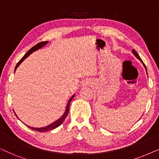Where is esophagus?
I'll list each match as a JSON object with an SVG mask.
<instances>
[{
  "label": "esophagus",
  "instance_id": "1",
  "mask_svg": "<svg viewBox=\"0 0 159 159\" xmlns=\"http://www.w3.org/2000/svg\"><path fill=\"white\" fill-rule=\"evenodd\" d=\"M93 84V81L90 79H86L82 82V86H90Z\"/></svg>",
  "mask_w": 159,
  "mask_h": 159
}]
</instances>
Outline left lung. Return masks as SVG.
Returning <instances> with one entry per match:
<instances>
[{"label":"left lung","instance_id":"left-lung-1","mask_svg":"<svg viewBox=\"0 0 159 159\" xmlns=\"http://www.w3.org/2000/svg\"><path fill=\"white\" fill-rule=\"evenodd\" d=\"M132 53H133V55H134V56H135V57H136L137 58H138V60H140V61H141V62H142V64H143V66H144V67H145V70H146V66H145V65L144 64V63H143V61H142V59H141V58H140V56H139V55H138V53H137V52H136L135 51H134V49H133V50H132ZM146 72H147V70H146Z\"/></svg>","mask_w":159,"mask_h":159}]
</instances>
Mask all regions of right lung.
I'll return each instance as SVG.
<instances>
[{"label": "right lung", "instance_id": "obj_1", "mask_svg": "<svg viewBox=\"0 0 159 159\" xmlns=\"http://www.w3.org/2000/svg\"><path fill=\"white\" fill-rule=\"evenodd\" d=\"M48 43V41H44V42H40V43H38V44H37V45H34V46L32 47L31 49H30L29 51H28L27 52V53H26L25 55L22 58H21V59L20 61H19L18 63H17L16 66V67H15L14 71L16 70V69L18 68V66L21 64V62H22L25 59V58H27L28 57V56H29L30 55V54L32 53H33V52H34V51H38V50H39V49H40L41 48H43V46H45V45H46ZM74 97H75V94H74V95H72V96H71V97L70 98H69L68 103H67V105H66V109H65V111H64V114H63L62 116H61V117H60V118L58 119V120L55 121H54V122L51 124V125H48V126H46V127H40V128H38V127H30V126H28V125H25L27 126V127H29V128H31L32 129L35 130V131H38V132H48V131H51V130L55 129V128H56V127H58V126H60L63 122H64V121L65 120V119H66V117L67 116V115H68L69 110V105H70V103H71V100L73 99ZM14 114H15V115H16V116L17 118H18V116H17V115L16 114V113L14 112ZM18 119H19V118H18Z\"/></svg>", "mask_w": 159, "mask_h": 159}]
</instances>
